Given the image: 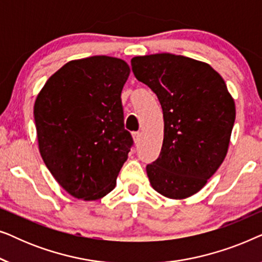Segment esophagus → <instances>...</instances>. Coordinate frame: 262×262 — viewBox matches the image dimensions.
I'll return each mask as SVG.
<instances>
[{
    "instance_id": "34e87169",
    "label": "esophagus",
    "mask_w": 262,
    "mask_h": 262,
    "mask_svg": "<svg viewBox=\"0 0 262 262\" xmlns=\"http://www.w3.org/2000/svg\"><path fill=\"white\" fill-rule=\"evenodd\" d=\"M132 137H134L135 143H138L139 139H141V132H139V131H134V132H132Z\"/></svg>"
}]
</instances>
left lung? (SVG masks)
I'll use <instances>...</instances> for the list:
<instances>
[{
    "mask_svg": "<svg viewBox=\"0 0 262 262\" xmlns=\"http://www.w3.org/2000/svg\"><path fill=\"white\" fill-rule=\"evenodd\" d=\"M131 66L163 112L162 149L146 166L150 184L170 199L195 194L228 151L236 112L227 84L209 64L171 53L135 57Z\"/></svg>",
    "mask_w": 262,
    "mask_h": 262,
    "instance_id": "1",
    "label": "left lung"
}]
</instances>
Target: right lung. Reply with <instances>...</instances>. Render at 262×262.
Segmentation results:
<instances>
[{"instance_id":"add662e5","label":"right lung","mask_w":262,"mask_h":262,"mask_svg":"<svg viewBox=\"0 0 262 262\" xmlns=\"http://www.w3.org/2000/svg\"><path fill=\"white\" fill-rule=\"evenodd\" d=\"M130 68L108 56L67 63L34 103L39 151L57 182L77 199L116 187L134 139L124 126L121 91Z\"/></svg>"}]
</instances>
